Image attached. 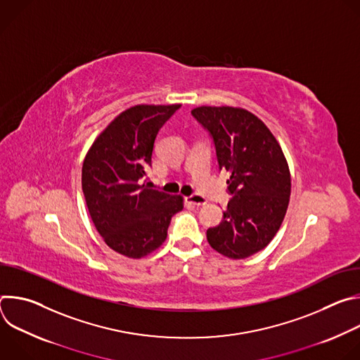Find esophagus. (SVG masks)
I'll list each match as a JSON object with an SVG mask.
<instances>
[{
  "label": "esophagus",
  "instance_id": "34e87169",
  "mask_svg": "<svg viewBox=\"0 0 360 360\" xmlns=\"http://www.w3.org/2000/svg\"><path fill=\"white\" fill-rule=\"evenodd\" d=\"M186 200L192 205H195V207H200V205H205L207 203V198L199 195V193H192L189 196H186Z\"/></svg>",
  "mask_w": 360,
  "mask_h": 360
}]
</instances>
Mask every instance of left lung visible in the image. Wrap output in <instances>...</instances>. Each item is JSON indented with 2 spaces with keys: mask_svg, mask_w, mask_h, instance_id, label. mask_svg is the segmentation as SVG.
Returning a JSON list of instances; mask_svg holds the SVG:
<instances>
[{
  "mask_svg": "<svg viewBox=\"0 0 360 360\" xmlns=\"http://www.w3.org/2000/svg\"><path fill=\"white\" fill-rule=\"evenodd\" d=\"M192 117L214 141L232 196L222 222L207 231L210 245L231 259L262 250L276 235L290 196L283 152L266 125L246 110L199 107Z\"/></svg>",
  "mask_w": 360,
  "mask_h": 360,
  "instance_id": "obj_1",
  "label": "left lung"
}]
</instances>
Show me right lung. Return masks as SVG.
<instances>
[{"label":"right lung","instance_id":"right-lung-1","mask_svg":"<svg viewBox=\"0 0 360 360\" xmlns=\"http://www.w3.org/2000/svg\"><path fill=\"white\" fill-rule=\"evenodd\" d=\"M181 105H135L120 114L88 150L82 192L91 219L115 252L142 258L167 239L171 219L182 211L181 195L152 189L155 139Z\"/></svg>","mask_w":360,"mask_h":360}]
</instances>
